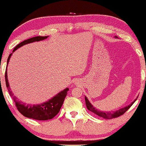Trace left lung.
Returning a JSON list of instances; mask_svg holds the SVG:
<instances>
[{
	"label": "left lung",
	"mask_w": 146,
	"mask_h": 146,
	"mask_svg": "<svg viewBox=\"0 0 146 146\" xmlns=\"http://www.w3.org/2000/svg\"><path fill=\"white\" fill-rule=\"evenodd\" d=\"M115 38H117V37H115ZM137 98L135 100H133V102H132L129 105H128V106H125V107H124V108H121V109H119L118 110H116V111L111 112L110 111L109 112L101 111V110L96 109V108L95 107H94L93 105L90 103L89 100L88 99V98H87L86 96H85V100H86V104L87 108H88L90 111L92 112L93 113H94L96 114V115L99 116V117L104 118V119H113V118H117L118 117H119V116L122 115V114H124L125 112H126L127 110L132 106L133 104V103L136 101Z\"/></svg>",
	"instance_id": "obj_1"
}]
</instances>
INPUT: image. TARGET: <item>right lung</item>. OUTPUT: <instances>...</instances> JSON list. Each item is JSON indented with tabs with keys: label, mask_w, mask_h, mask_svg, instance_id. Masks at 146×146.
I'll return each mask as SVG.
<instances>
[{
	"label": "right lung",
	"mask_w": 146,
	"mask_h": 146,
	"mask_svg": "<svg viewBox=\"0 0 146 146\" xmlns=\"http://www.w3.org/2000/svg\"><path fill=\"white\" fill-rule=\"evenodd\" d=\"M48 36H36L34 38H29L26 40H24L23 42L19 43L17 45L13 50L11 54H9L7 59V69L5 71V82H6V86L7 89H8L9 93L11 96L12 97L13 100L17 106L18 110L20 113L23 114L24 117L30 118L35 120H39V121H46L54 118L57 114L60 111V108H61L62 104L67 94V92L69 91V88H67L62 90V91L58 92L57 94L53 96L52 98L49 99L46 102H44L42 104H26V103L21 102V101L18 100V98L15 96L11 90L10 87H9V83L8 81V77H7V66L10 60L11 56L16 50L19 48L20 47L23 46L25 44L33 43L35 42H39L46 39Z\"/></svg>",
	"instance_id": "1"
}]
</instances>
